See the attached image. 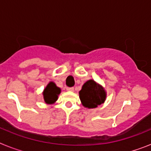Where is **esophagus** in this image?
<instances>
[{"label":"esophagus","mask_w":151,"mask_h":151,"mask_svg":"<svg viewBox=\"0 0 151 151\" xmlns=\"http://www.w3.org/2000/svg\"><path fill=\"white\" fill-rule=\"evenodd\" d=\"M66 90L69 91H74V88H73V87H67V88H66Z\"/></svg>","instance_id":"1"}]
</instances>
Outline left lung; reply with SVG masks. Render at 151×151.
<instances>
[{
	"label": "left lung",
	"instance_id": "8db88e82",
	"mask_svg": "<svg viewBox=\"0 0 151 151\" xmlns=\"http://www.w3.org/2000/svg\"><path fill=\"white\" fill-rule=\"evenodd\" d=\"M79 97L84 106L95 108L104 102L106 92L102 86L96 83L94 80H88L79 91Z\"/></svg>",
	"mask_w": 151,
	"mask_h": 151
}]
</instances>
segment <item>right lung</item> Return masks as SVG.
I'll return each instance as SVG.
<instances>
[{
  "mask_svg": "<svg viewBox=\"0 0 151 151\" xmlns=\"http://www.w3.org/2000/svg\"><path fill=\"white\" fill-rule=\"evenodd\" d=\"M60 93V88L57 87L54 82H50L47 85L43 92L44 100L47 104H53L58 98V95Z\"/></svg>",
  "mask_w": 151,
  "mask_h": 151,
  "instance_id": "obj_1",
  "label": "right lung"
}]
</instances>
